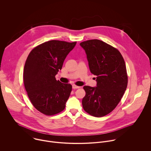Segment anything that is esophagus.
<instances>
[{
    "label": "esophagus",
    "mask_w": 151,
    "mask_h": 151,
    "mask_svg": "<svg viewBox=\"0 0 151 151\" xmlns=\"http://www.w3.org/2000/svg\"><path fill=\"white\" fill-rule=\"evenodd\" d=\"M80 88V87H79V86H76V85H73V89H77V88Z\"/></svg>",
    "instance_id": "esophagus-1"
}]
</instances>
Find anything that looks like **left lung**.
I'll return each mask as SVG.
<instances>
[{"label": "left lung", "instance_id": "8db88e82", "mask_svg": "<svg viewBox=\"0 0 151 151\" xmlns=\"http://www.w3.org/2000/svg\"><path fill=\"white\" fill-rule=\"evenodd\" d=\"M80 45L87 54L90 70L96 76L97 87H83L84 110L94 117L111 112L121 100L127 86V74L119 51L99 40H90Z\"/></svg>", "mask_w": 151, "mask_h": 151}]
</instances>
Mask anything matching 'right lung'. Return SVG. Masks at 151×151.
<instances>
[{"instance_id": "1", "label": "right lung", "mask_w": 151, "mask_h": 151, "mask_svg": "<svg viewBox=\"0 0 151 151\" xmlns=\"http://www.w3.org/2000/svg\"><path fill=\"white\" fill-rule=\"evenodd\" d=\"M77 42L51 40L37 47L29 54L24 69V83L34 107L47 116L63 111L72 90L70 84L55 79L65 58Z\"/></svg>"}]
</instances>
